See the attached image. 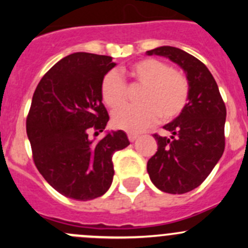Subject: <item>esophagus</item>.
Masks as SVG:
<instances>
[{"label":"esophagus","instance_id":"esophagus-1","mask_svg":"<svg viewBox=\"0 0 248 248\" xmlns=\"http://www.w3.org/2000/svg\"><path fill=\"white\" fill-rule=\"evenodd\" d=\"M138 138H139L138 134H133V133L128 134V139H129V141H131V142H134L136 140H138Z\"/></svg>","mask_w":248,"mask_h":248}]
</instances>
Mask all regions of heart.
I'll list each match as a JSON object with an SVG mask.
<instances>
[{
  "mask_svg": "<svg viewBox=\"0 0 248 248\" xmlns=\"http://www.w3.org/2000/svg\"><path fill=\"white\" fill-rule=\"evenodd\" d=\"M142 85L137 106H124L115 110L111 124L115 128L138 133L154 126L161 116L169 122L179 117L188 103L189 85L186 77L156 59L140 60L122 72ZM127 86L117 72L110 71L101 82V97L110 108H117L126 101Z\"/></svg>",
  "mask_w": 248,
  "mask_h": 248,
  "instance_id": "heart-1",
  "label": "heart"
}]
</instances>
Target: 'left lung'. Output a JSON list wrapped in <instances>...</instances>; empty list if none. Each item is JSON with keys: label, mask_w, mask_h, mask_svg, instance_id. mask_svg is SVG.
Segmentation results:
<instances>
[{"label": "left lung", "mask_w": 248, "mask_h": 248, "mask_svg": "<svg viewBox=\"0 0 248 248\" xmlns=\"http://www.w3.org/2000/svg\"><path fill=\"white\" fill-rule=\"evenodd\" d=\"M146 54L168 57L184 69L188 80L186 108L163 127L170 137L154 134L158 149L147 162V172L157 188L186 193L202 185L223 155L226 104L207 67L188 52L159 46Z\"/></svg>", "instance_id": "1"}]
</instances>
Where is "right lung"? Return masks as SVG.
<instances>
[{
	"label": "right lung",
	"mask_w": 248,
	"mask_h": 248,
	"mask_svg": "<svg viewBox=\"0 0 248 248\" xmlns=\"http://www.w3.org/2000/svg\"><path fill=\"white\" fill-rule=\"evenodd\" d=\"M115 64L106 55L74 52L44 74L32 97L26 132L34 164L67 198L103 196L114 176L112 154L129 145L122 131L98 141L89 138V132H103L109 121L101 82Z\"/></svg>",
	"instance_id": "obj_1"
}]
</instances>
